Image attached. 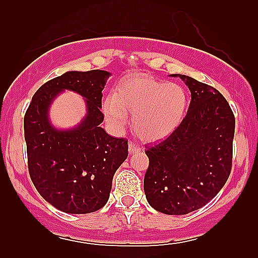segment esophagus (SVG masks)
<instances>
[{
	"label": "esophagus",
	"instance_id": "esophagus-1",
	"mask_svg": "<svg viewBox=\"0 0 258 258\" xmlns=\"http://www.w3.org/2000/svg\"><path fill=\"white\" fill-rule=\"evenodd\" d=\"M142 150V147L141 146H140L139 144H136V142H130L128 144V151H130V153H136V152H140V151Z\"/></svg>",
	"mask_w": 258,
	"mask_h": 258
}]
</instances>
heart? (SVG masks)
Segmentation results:
<instances>
[{
  "mask_svg": "<svg viewBox=\"0 0 258 258\" xmlns=\"http://www.w3.org/2000/svg\"><path fill=\"white\" fill-rule=\"evenodd\" d=\"M188 97L181 85L147 75H130L117 83L113 98L103 105L106 118L113 126L135 113L134 128L140 139L158 141L176 131L186 116Z\"/></svg>",
  "mask_w": 258,
  "mask_h": 258,
  "instance_id": "1",
  "label": "heart"
}]
</instances>
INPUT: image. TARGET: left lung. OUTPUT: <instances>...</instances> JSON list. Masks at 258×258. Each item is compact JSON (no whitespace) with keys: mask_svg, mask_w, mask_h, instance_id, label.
<instances>
[{"mask_svg":"<svg viewBox=\"0 0 258 258\" xmlns=\"http://www.w3.org/2000/svg\"><path fill=\"white\" fill-rule=\"evenodd\" d=\"M178 76L191 92L188 111L173 134L146 150V199L166 215L201 209L225 186L232 168L236 119L230 105L212 86Z\"/></svg>","mask_w":258,"mask_h":258,"instance_id":"1","label":"left lung"}]
</instances>
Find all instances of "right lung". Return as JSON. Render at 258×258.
<instances>
[{
    "mask_svg": "<svg viewBox=\"0 0 258 258\" xmlns=\"http://www.w3.org/2000/svg\"><path fill=\"white\" fill-rule=\"evenodd\" d=\"M110 72L70 71L41 86L26 111L23 126L30 177L57 210L90 213L108 201L112 178L128 156V141L114 139L102 123V90ZM63 89L86 98L88 114L77 127L61 132L48 121L51 100Z\"/></svg>",
    "mask_w": 258,
    "mask_h": 258,
    "instance_id": "1",
    "label": "right lung"
}]
</instances>
